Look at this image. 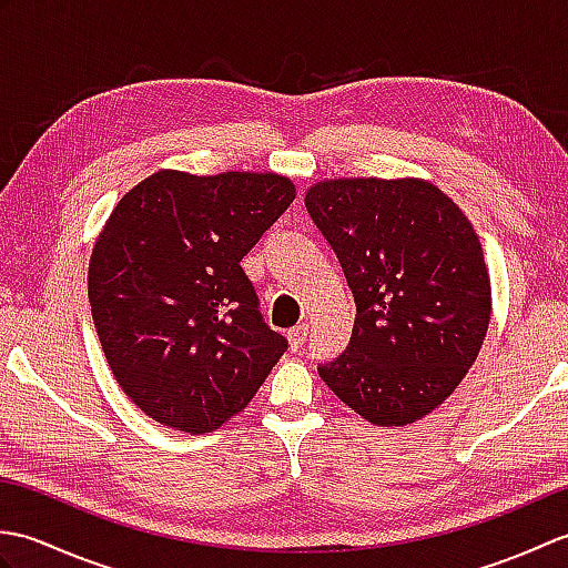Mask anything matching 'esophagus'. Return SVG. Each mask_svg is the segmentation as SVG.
<instances>
[{
	"label": "esophagus",
	"mask_w": 568,
	"mask_h": 568,
	"mask_svg": "<svg viewBox=\"0 0 568 568\" xmlns=\"http://www.w3.org/2000/svg\"><path fill=\"white\" fill-rule=\"evenodd\" d=\"M307 334H310V327H307V324H297V327H293L291 332H287V339H291L293 352H297V348H303V346H305V342H307Z\"/></svg>",
	"instance_id": "obj_1"
}]
</instances>
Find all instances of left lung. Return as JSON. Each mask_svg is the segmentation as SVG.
<instances>
[{
  "label": "left lung",
  "instance_id": "obj_1",
  "mask_svg": "<svg viewBox=\"0 0 568 568\" xmlns=\"http://www.w3.org/2000/svg\"><path fill=\"white\" fill-rule=\"evenodd\" d=\"M305 207L354 293V332L317 371L378 427L429 415L462 383L490 322V277L466 214L417 178L322 180Z\"/></svg>",
  "mask_w": 568,
  "mask_h": 568
}]
</instances>
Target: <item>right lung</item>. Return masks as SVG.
I'll list each match as a JSON object with an SVG mask.
<instances>
[{
    "mask_svg": "<svg viewBox=\"0 0 568 568\" xmlns=\"http://www.w3.org/2000/svg\"><path fill=\"white\" fill-rule=\"evenodd\" d=\"M293 200L283 175L234 171H159L119 200L92 248L88 295L106 364L151 419L222 427L287 352L239 263Z\"/></svg>",
    "mask_w": 568,
    "mask_h": 568,
    "instance_id": "add662e5",
    "label": "right lung"
}]
</instances>
